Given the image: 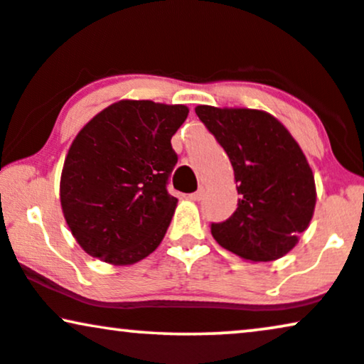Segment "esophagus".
I'll list each match as a JSON object with an SVG mask.
<instances>
[{"label":"esophagus","instance_id":"34e87169","mask_svg":"<svg viewBox=\"0 0 364 364\" xmlns=\"http://www.w3.org/2000/svg\"><path fill=\"white\" fill-rule=\"evenodd\" d=\"M203 196H205V190H203V188H200V190L195 191V193H191V195L188 196V198H190V200L200 201V200H203Z\"/></svg>","mask_w":364,"mask_h":364}]
</instances>
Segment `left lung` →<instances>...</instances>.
<instances>
[{
    "instance_id": "left-lung-1",
    "label": "left lung",
    "mask_w": 364,
    "mask_h": 364,
    "mask_svg": "<svg viewBox=\"0 0 364 364\" xmlns=\"http://www.w3.org/2000/svg\"><path fill=\"white\" fill-rule=\"evenodd\" d=\"M195 112L228 154L240 195L235 213L211 223V235L250 262L289 254L316 206L314 174L296 139L264 110L198 105Z\"/></svg>"
}]
</instances>
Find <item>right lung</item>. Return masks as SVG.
<instances>
[{"mask_svg":"<svg viewBox=\"0 0 364 364\" xmlns=\"http://www.w3.org/2000/svg\"><path fill=\"white\" fill-rule=\"evenodd\" d=\"M186 105L119 100L82 127L60 178V203L87 254L131 265L158 248L178 200L166 190L178 156L171 137Z\"/></svg>","mask_w":364,"mask_h":364,"instance_id":"right-lung-1","label":"right lung"}]
</instances>
